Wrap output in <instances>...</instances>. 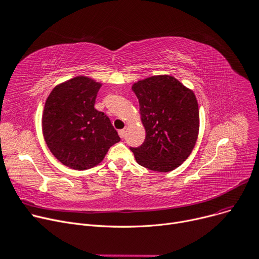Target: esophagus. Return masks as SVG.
I'll list each match as a JSON object with an SVG mask.
<instances>
[{
  "label": "esophagus",
  "mask_w": 259,
  "mask_h": 259,
  "mask_svg": "<svg viewBox=\"0 0 259 259\" xmlns=\"http://www.w3.org/2000/svg\"><path fill=\"white\" fill-rule=\"evenodd\" d=\"M119 136L121 137V138H124L125 137V130H119Z\"/></svg>",
  "instance_id": "esophagus-1"
}]
</instances>
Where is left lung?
<instances>
[{
  "instance_id": "8db88e82",
  "label": "left lung",
  "mask_w": 259,
  "mask_h": 259,
  "mask_svg": "<svg viewBox=\"0 0 259 259\" xmlns=\"http://www.w3.org/2000/svg\"><path fill=\"white\" fill-rule=\"evenodd\" d=\"M137 96L145 140L130 147L136 161L152 170L169 171L192 153L199 132L194 93L171 76H154L132 86Z\"/></svg>"
}]
</instances>
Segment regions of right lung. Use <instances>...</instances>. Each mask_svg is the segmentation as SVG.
Listing matches in <instances>:
<instances>
[{
  "instance_id": "add662e5",
  "label": "right lung",
  "mask_w": 259,
  "mask_h": 259,
  "mask_svg": "<svg viewBox=\"0 0 259 259\" xmlns=\"http://www.w3.org/2000/svg\"><path fill=\"white\" fill-rule=\"evenodd\" d=\"M101 84L75 77L49 94L42 117L45 142L61 163L73 169L99 164L120 141L109 118L95 108Z\"/></svg>"
}]
</instances>
